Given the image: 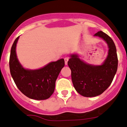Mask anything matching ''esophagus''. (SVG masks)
Segmentation results:
<instances>
[{"instance_id": "obj_1", "label": "esophagus", "mask_w": 127, "mask_h": 127, "mask_svg": "<svg viewBox=\"0 0 127 127\" xmlns=\"http://www.w3.org/2000/svg\"><path fill=\"white\" fill-rule=\"evenodd\" d=\"M68 61V57H65V58H64V62H65V65L67 64Z\"/></svg>"}]
</instances>
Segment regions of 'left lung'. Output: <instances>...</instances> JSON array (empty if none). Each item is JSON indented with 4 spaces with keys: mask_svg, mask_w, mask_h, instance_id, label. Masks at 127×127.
<instances>
[{
    "mask_svg": "<svg viewBox=\"0 0 127 127\" xmlns=\"http://www.w3.org/2000/svg\"><path fill=\"white\" fill-rule=\"evenodd\" d=\"M94 36L103 39L108 46V54L103 64L86 63L76 54L70 55V59L67 63L72 72L74 88L79 94L87 97L99 95L106 90L114 78L118 63L116 46L111 37L102 31Z\"/></svg>",
    "mask_w": 127,
    "mask_h": 127,
    "instance_id": "obj_1",
    "label": "left lung"
}]
</instances>
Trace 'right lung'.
Wrapping results in <instances>:
<instances>
[{"instance_id":"obj_1","label":"right lung","mask_w":127,"mask_h":127,"mask_svg":"<svg viewBox=\"0 0 127 127\" xmlns=\"http://www.w3.org/2000/svg\"><path fill=\"white\" fill-rule=\"evenodd\" d=\"M19 37L16 38L11 49V75L17 87L23 94L34 100H46L54 91L55 81L61 70L64 66V60L62 59L51 62L39 69H26L19 62L16 54Z\"/></svg>"}]
</instances>
